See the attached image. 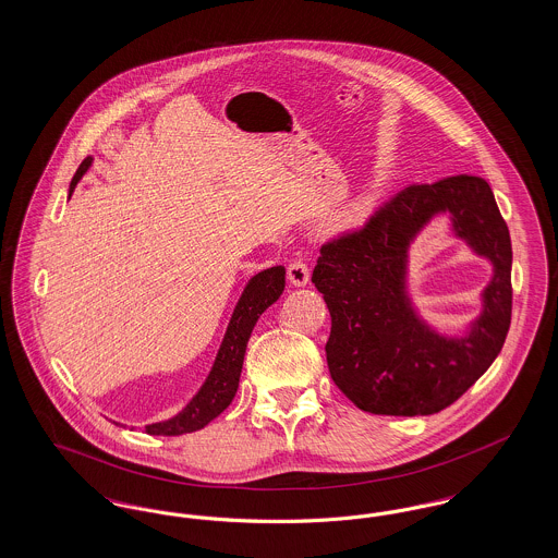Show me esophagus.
Segmentation results:
<instances>
[{
    "mask_svg": "<svg viewBox=\"0 0 558 558\" xmlns=\"http://www.w3.org/2000/svg\"><path fill=\"white\" fill-rule=\"evenodd\" d=\"M287 274H289L292 287H305L310 282V267L303 259H294L287 269Z\"/></svg>",
    "mask_w": 558,
    "mask_h": 558,
    "instance_id": "esophagus-1",
    "label": "esophagus"
}]
</instances>
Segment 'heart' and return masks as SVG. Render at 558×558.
I'll use <instances>...</instances> for the list:
<instances>
[{"instance_id":"heart-1","label":"heart","mask_w":558,"mask_h":558,"mask_svg":"<svg viewBox=\"0 0 558 558\" xmlns=\"http://www.w3.org/2000/svg\"><path fill=\"white\" fill-rule=\"evenodd\" d=\"M353 219H355V211H347L345 215H341L339 219H337V228H347V226H351L353 223Z\"/></svg>"}]
</instances>
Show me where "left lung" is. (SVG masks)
Instances as JSON below:
<instances>
[{
    "label": "left lung",
    "instance_id": "1",
    "mask_svg": "<svg viewBox=\"0 0 558 558\" xmlns=\"http://www.w3.org/2000/svg\"><path fill=\"white\" fill-rule=\"evenodd\" d=\"M439 214L493 264L482 312L462 333L437 331L420 316L407 287L409 248ZM512 246L489 184L451 175L401 190L371 221L322 246L312 282L332 328L326 343L335 385L360 410L428 416L469 391L502 351L512 310Z\"/></svg>",
    "mask_w": 558,
    "mask_h": 558
}]
</instances>
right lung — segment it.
I'll return each instance as SVG.
<instances>
[{
  "mask_svg": "<svg viewBox=\"0 0 558 558\" xmlns=\"http://www.w3.org/2000/svg\"><path fill=\"white\" fill-rule=\"evenodd\" d=\"M89 167H92V157L81 162L69 187V198ZM284 284H287L284 266L267 267L246 282L239 303L232 312V318L228 322L226 335L217 349L215 362L205 383L175 416L146 425L148 435L169 437V435L194 433L209 425L213 418H217L232 403L239 389L240 372H242V362H244L251 332L267 307L280 299V294L284 292Z\"/></svg>",
  "mask_w": 558,
  "mask_h": 558,
  "instance_id": "1",
  "label": "right lung"
}]
</instances>
